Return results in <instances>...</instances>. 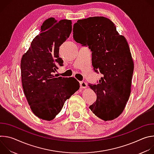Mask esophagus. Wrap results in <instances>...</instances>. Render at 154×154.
Returning <instances> with one entry per match:
<instances>
[{
  "label": "esophagus",
  "instance_id": "34e87169",
  "mask_svg": "<svg viewBox=\"0 0 154 154\" xmlns=\"http://www.w3.org/2000/svg\"><path fill=\"white\" fill-rule=\"evenodd\" d=\"M80 86L82 88H85L87 87V84L85 82L82 81V82H80Z\"/></svg>",
  "mask_w": 154,
  "mask_h": 154
}]
</instances>
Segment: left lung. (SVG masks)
Segmentation results:
<instances>
[{"label": "left lung", "mask_w": 154, "mask_h": 154, "mask_svg": "<svg viewBox=\"0 0 154 154\" xmlns=\"http://www.w3.org/2000/svg\"><path fill=\"white\" fill-rule=\"evenodd\" d=\"M73 38L82 46H88L93 69L103 75L97 85L89 84L97 95L89 108L97 118L113 120L123 112L131 92L134 64L128 42L113 22L103 16L78 20Z\"/></svg>", "instance_id": "8db88e82"}]
</instances>
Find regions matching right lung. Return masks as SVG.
Wrapping results in <instances>:
<instances>
[{
    "mask_svg": "<svg viewBox=\"0 0 154 154\" xmlns=\"http://www.w3.org/2000/svg\"><path fill=\"white\" fill-rule=\"evenodd\" d=\"M41 30L22 57V83L33 113L40 119L51 121L80 85L75 78L54 75L58 66L63 65L59 49L72 32L71 20L51 17L44 22Z\"/></svg>",
    "mask_w": 154,
    "mask_h": 154,
    "instance_id": "obj_1",
    "label": "right lung"
}]
</instances>
